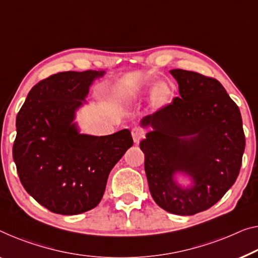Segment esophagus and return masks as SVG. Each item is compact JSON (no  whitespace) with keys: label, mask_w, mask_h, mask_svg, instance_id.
<instances>
[{"label":"esophagus","mask_w":258,"mask_h":258,"mask_svg":"<svg viewBox=\"0 0 258 258\" xmlns=\"http://www.w3.org/2000/svg\"><path fill=\"white\" fill-rule=\"evenodd\" d=\"M144 137H145V133H144V131H142L141 128H139V127H134V128L132 130V138H133L134 144H139L140 140H141Z\"/></svg>","instance_id":"1"}]
</instances>
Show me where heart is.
I'll list each match as a JSON object with an SVG mask.
<instances>
[{
	"instance_id": "b5f03b06",
	"label": "heart",
	"mask_w": 258,
	"mask_h": 258,
	"mask_svg": "<svg viewBox=\"0 0 258 258\" xmlns=\"http://www.w3.org/2000/svg\"><path fill=\"white\" fill-rule=\"evenodd\" d=\"M138 92L136 91H127L121 96L125 102H131L138 97ZM174 91L172 88L169 86L164 81H160V82L155 83L151 89V97H149V102L154 109L159 110L162 107L167 106L170 103Z\"/></svg>"
}]
</instances>
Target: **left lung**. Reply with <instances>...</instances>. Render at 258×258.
Instances as JSON below:
<instances>
[{
	"mask_svg": "<svg viewBox=\"0 0 258 258\" xmlns=\"http://www.w3.org/2000/svg\"><path fill=\"white\" fill-rule=\"evenodd\" d=\"M170 74L179 97L141 119V127L152 131L140 149L157 205L194 215L213 206L235 183L245 138L239 107L219 81L183 69Z\"/></svg>",
	"mask_w": 258,
	"mask_h": 258,
	"instance_id": "left-lung-1",
	"label": "left lung"
}]
</instances>
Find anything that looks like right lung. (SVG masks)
<instances>
[{"instance_id":"obj_1","label":"right lung","mask_w":258,"mask_h":258,"mask_svg":"<svg viewBox=\"0 0 258 258\" xmlns=\"http://www.w3.org/2000/svg\"><path fill=\"white\" fill-rule=\"evenodd\" d=\"M104 71L62 72L30 90L16 119L13 156L26 192L53 213L92 210L104 195L110 171L133 139L127 130L110 136L81 133L78 111Z\"/></svg>"}]
</instances>
